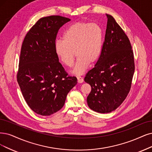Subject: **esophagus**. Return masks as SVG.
Listing matches in <instances>:
<instances>
[{"label":"esophagus","mask_w":152,"mask_h":152,"mask_svg":"<svg viewBox=\"0 0 152 152\" xmlns=\"http://www.w3.org/2000/svg\"><path fill=\"white\" fill-rule=\"evenodd\" d=\"M77 82H78V83H82L83 82V77H80V76L77 77Z\"/></svg>","instance_id":"1"}]
</instances>
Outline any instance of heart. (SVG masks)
I'll return each instance as SVG.
<instances>
[{"label": "heart", "mask_w": 152, "mask_h": 152, "mask_svg": "<svg viewBox=\"0 0 152 152\" xmlns=\"http://www.w3.org/2000/svg\"><path fill=\"white\" fill-rule=\"evenodd\" d=\"M63 40L56 41L55 53L60 61L67 66H71L77 56L72 72L81 75L88 65L96 63L102 49L103 32L96 23L77 22L64 32Z\"/></svg>", "instance_id": "heart-1"}]
</instances>
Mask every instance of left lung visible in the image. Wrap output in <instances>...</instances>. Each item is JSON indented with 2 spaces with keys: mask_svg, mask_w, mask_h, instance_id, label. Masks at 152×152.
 I'll use <instances>...</instances> for the list:
<instances>
[{
  "mask_svg": "<svg viewBox=\"0 0 152 152\" xmlns=\"http://www.w3.org/2000/svg\"><path fill=\"white\" fill-rule=\"evenodd\" d=\"M106 15L108 21L102 53L85 77L91 87L88 105L99 113H110L121 105L130 90L134 71L129 39L113 17Z\"/></svg>",
  "mask_w": 152,
  "mask_h": 152,
  "instance_id": "left-lung-1",
  "label": "left lung"
}]
</instances>
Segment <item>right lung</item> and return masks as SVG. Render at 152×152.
<instances>
[{"mask_svg": "<svg viewBox=\"0 0 152 152\" xmlns=\"http://www.w3.org/2000/svg\"><path fill=\"white\" fill-rule=\"evenodd\" d=\"M70 20L59 15L42 18L22 43L18 82L27 104L38 115L49 116L60 110L77 83L76 77L67 76L54 49L59 29Z\"/></svg>", "mask_w": 152, "mask_h": 152, "instance_id": "1", "label": "right lung"}]
</instances>
